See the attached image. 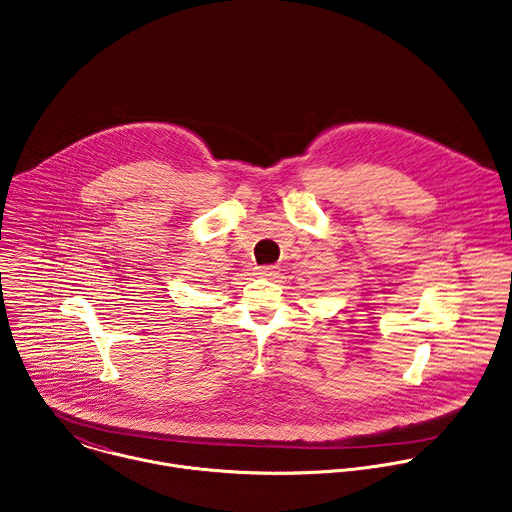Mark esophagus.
<instances>
[{"mask_svg": "<svg viewBox=\"0 0 512 512\" xmlns=\"http://www.w3.org/2000/svg\"><path fill=\"white\" fill-rule=\"evenodd\" d=\"M275 271H277V267H275V265H263V267H257V275H261V277H271V275H275Z\"/></svg>", "mask_w": 512, "mask_h": 512, "instance_id": "obj_1", "label": "esophagus"}]
</instances>
